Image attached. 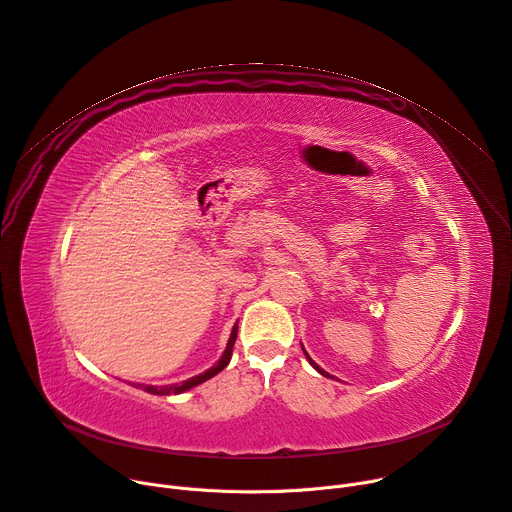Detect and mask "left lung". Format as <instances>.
Masks as SVG:
<instances>
[{"label":"left lung","instance_id":"8db88e82","mask_svg":"<svg viewBox=\"0 0 512 512\" xmlns=\"http://www.w3.org/2000/svg\"><path fill=\"white\" fill-rule=\"evenodd\" d=\"M304 353H306V351H304ZM306 357H308V361H310V363H312V367H314V369H318V371H320V374H322V376H329V374H327V371H324V369H320V367H318V365H316V363H314V361H312V359H310V355H308V353H306Z\"/></svg>","mask_w":512,"mask_h":512}]
</instances>
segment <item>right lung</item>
<instances>
[{
    "label": "right lung",
    "instance_id": "add662e5",
    "mask_svg": "<svg viewBox=\"0 0 512 512\" xmlns=\"http://www.w3.org/2000/svg\"><path fill=\"white\" fill-rule=\"evenodd\" d=\"M237 331H239V327L235 324V327H232V333H230V339H228V343H226V349H224L222 357L218 359V363H216L214 367L206 369L204 374L194 376V378L185 380V382H181V384H175V386H143V388H145V392H149V394H159V396L179 394V392H185V390H190V388H194V386H198V384H202V382H206V380L214 378V376L218 374V371H222V369L228 365V361H230L232 347H235V341H237Z\"/></svg>",
    "mask_w": 512,
    "mask_h": 512
}]
</instances>
